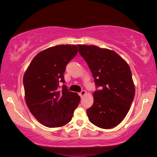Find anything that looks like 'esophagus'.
I'll use <instances>...</instances> for the list:
<instances>
[{"mask_svg":"<svg viewBox=\"0 0 157 157\" xmlns=\"http://www.w3.org/2000/svg\"><path fill=\"white\" fill-rule=\"evenodd\" d=\"M86 94V91H84V90H82V91L80 93H79V95H80L81 98L84 97Z\"/></svg>","mask_w":157,"mask_h":157,"instance_id":"obj_1","label":"esophagus"}]
</instances>
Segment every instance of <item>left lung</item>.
Instances as JSON below:
<instances>
[{
  "label": "left lung",
  "mask_w": 157,
  "mask_h": 157,
  "mask_svg": "<svg viewBox=\"0 0 157 157\" xmlns=\"http://www.w3.org/2000/svg\"><path fill=\"white\" fill-rule=\"evenodd\" d=\"M78 46L95 85L100 88L94 91V104L86 110L89 121L100 128H113L126 116L135 95L129 66L113 50L95 46Z\"/></svg>",
  "instance_id": "1"
}]
</instances>
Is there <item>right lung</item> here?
<instances>
[{
    "label": "right lung",
    "mask_w": 157,
    "mask_h": 157,
    "mask_svg": "<svg viewBox=\"0 0 157 157\" xmlns=\"http://www.w3.org/2000/svg\"><path fill=\"white\" fill-rule=\"evenodd\" d=\"M78 52L75 45H59L39 52L23 76L25 100L29 110L48 127L65 125L72 119L80 97L69 91L63 73L67 63Z\"/></svg>",
    "instance_id": "obj_1"
}]
</instances>
